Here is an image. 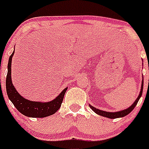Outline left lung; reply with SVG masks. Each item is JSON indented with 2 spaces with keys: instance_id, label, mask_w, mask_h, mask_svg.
I'll return each instance as SVG.
<instances>
[{
  "instance_id": "left-lung-1",
  "label": "left lung",
  "mask_w": 149,
  "mask_h": 149,
  "mask_svg": "<svg viewBox=\"0 0 149 149\" xmlns=\"http://www.w3.org/2000/svg\"><path fill=\"white\" fill-rule=\"evenodd\" d=\"M143 82H142V86H141V89H140V93H139V95H138V98H136V101H134L133 104L131 106H130L128 108L125 109V110H121V111L118 112H107L104 111V110H101L99 109H97L95 107H94L93 106L89 104V107L90 108L98 114V115L102 116L104 117H107V118H109V119H116V118H120V117H124L127 116V114H129L134 109V107H136V105L137 104L138 101H139V98L142 96V94H143Z\"/></svg>"
}]
</instances>
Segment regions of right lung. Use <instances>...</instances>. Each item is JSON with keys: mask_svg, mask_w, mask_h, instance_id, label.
Instances as JSON below:
<instances>
[{"mask_svg": "<svg viewBox=\"0 0 149 149\" xmlns=\"http://www.w3.org/2000/svg\"><path fill=\"white\" fill-rule=\"evenodd\" d=\"M14 52L15 51H13L9 59L7 66L8 72L6 80V93L12 103L21 113L26 116L33 117V118H43L54 114L61 107V104L63 102L67 88H65L56 98L49 102L32 101L23 98L15 89L12 82L11 65L12 58Z\"/></svg>", "mask_w": 149, "mask_h": 149, "instance_id": "obj_1", "label": "right lung"}]
</instances>
